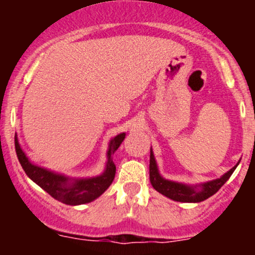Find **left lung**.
<instances>
[{"label": "left lung", "instance_id": "obj_1", "mask_svg": "<svg viewBox=\"0 0 255 255\" xmlns=\"http://www.w3.org/2000/svg\"><path fill=\"white\" fill-rule=\"evenodd\" d=\"M238 165V164H237ZM237 165L233 166L230 171L222 175L220 179L207 181L201 184L200 186H189V185L181 184V182L170 181V180L164 179L159 174L158 165H156L155 158H154L153 150L150 149V163H149V177H150L151 186L160 192L164 196L179 202H201L215 195L221 187L225 185V182L230 179L233 171L236 170ZM200 187V189L197 187Z\"/></svg>", "mask_w": 255, "mask_h": 255}]
</instances>
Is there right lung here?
<instances>
[{
  "instance_id": "right-lung-1",
  "label": "right lung",
  "mask_w": 255,
  "mask_h": 255,
  "mask_svg": "<svg viewBox=\"0 0 255 255\" xmlns=\"http://www.w3.org/2000/svg\"><path fill=\"white\" fill-rule=\"evenodd\" d=\"M125 138L126 133H120L112 138L107 150V163L105 171L101 175L87 177V179H73L30 163L18 143L17 134L14 135V145H16L18 160L30 180H33L38 186L42 187L58 201L76 206V205L94 201L109 189L116 175V165L112 160V154L117 150Z\"/></svg>"
}]
</instances>
